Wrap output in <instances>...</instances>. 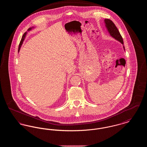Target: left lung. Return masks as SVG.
Wrapping results in <instances>:
<instances>
[{"mask_svg": "<svg viewBox=\"0 0 147 147\" xmlns=\"http://www.w3.org/2000/svg\"><path fill=\"white\" fill-rule=\"evenodd\" d=\"M105 23V26L108 30L110 35L113 37L116 40L119 41V42H121L122 45H123V38L119 32V30L117 28V27L115 26V24L112 22L111 20L106 19L104 20ZM124 50L125 47L123 46Z\"/></svg>", "mask_w": 147, "mask_h": 147, "instance_id": "left-lung-1", "label": "left lung"}]
</instances>
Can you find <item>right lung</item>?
Returning a JSON list of instances; mask_svg holds the SVG:
<instances>
[{"label": "right lung", "mask_w": 147, "mask_h": 147, "mask_svg": "<svg viewBox=\"0 0 147 147\" xmlns=\"http://www.w3.org/2000/svg\"><path fill=\"white\" fill-rule=\"evenodd\" d=\"M34 28V27H32V28H28V31H30V30H31L32 28ZM26 34H27V32H25V33H24V34L23 36H22V38H21V41H20V44H19V49H18V51H19H19H20V48H21V45H22V43H23V41H24V39H25V36H26Z\"/></svg>", "instance_id": "right-lung-1"}]
</instances>
